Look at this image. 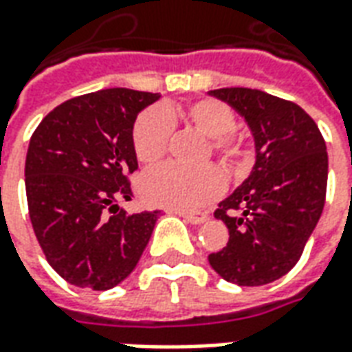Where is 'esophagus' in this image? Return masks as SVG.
<instances>
[{
  "instance_id": "esophagus-1",
  "label": "esophagus",
  "mask_w": 352,
  "mask_h": 352,
  "mask_svg": "<svg viewBox=\"0 0 352 352\" xmlns=\"http://www.w3.org/2000/svg\"><path fill=\"white\" fill-rule=\"evenodd\" d=\"M179 217H183L184 221L192 222V224H201V222L207 221V214L206 213H186V211H173Z\"/></svg>"
}]
</instances>
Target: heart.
<instances>
[{"label": "heart", "instance_id": "heart-1", "mask_svg": "<svg viewBox=\"0 0 352 352\" xmlns=\"http://www.w3.org/2000/svg\"><path fill=\"white\" fill-rule=\"evenodd\" d=\"M184 118L192 128L209 138V151L224 168L237 173L245 166V138L237 133L236 113L226 103L211 98L194 100L184 107H151L138 116L131 130L133 153L141 164L154 166L166 156L173 122ZM224 190V175L214 166L183 169L162 166L148 171L139 181L141 196L153 206L177 211H196L219 198Z\"/></svg>", "mask_w": 352, "mask_h": 352}]
</instances>
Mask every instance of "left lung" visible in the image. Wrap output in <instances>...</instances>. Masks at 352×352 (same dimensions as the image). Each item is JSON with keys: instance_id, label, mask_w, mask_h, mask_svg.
I'll list each match as a JSON object with an SVG mask.
<instances>
[{"instance_id": "8db88e82", "label": "left lung", "mask_w": 352, "mask_h": 352, "mask_svg": "<svg viewBox=\"0 0 352 352\" xmlns=\"http://www.w3.org/2000/svg\"><path fill=\"white\" fill-rule=\"evenodd\" d=\"M251 128L256 162L214 217L228 226L226 247L209 254L222 279L260 287L287 275L317 226L326 198L328 154L317 124L300 105L252 88H219Z\"/></svg>"}]
</instances>
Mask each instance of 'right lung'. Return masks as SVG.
<instances>
[{"mask_svg":"<svg viewBox=\"0 0 352 352\" xmlns=\"http://www.w3.org/2000/svg\"><path fill=\"white\" fill-rule=\"evenodd\" d=\"M160 96L107 88L52 109L30 139V221L54 272L75 287L109 290L138 265L160 211L128 214L138 169L131 130Z\"/></svg>","mask_w":352,"mask_h":352,"instance_id":"1","label":"right lung"}]
</instances>
